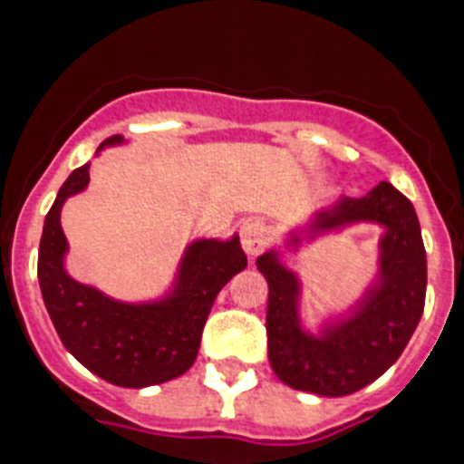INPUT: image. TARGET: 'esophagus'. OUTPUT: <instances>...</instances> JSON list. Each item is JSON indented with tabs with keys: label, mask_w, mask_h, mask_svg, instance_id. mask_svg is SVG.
<instances>
[{
	"label": "esophagus",
	"mask_w": 464,
	"mask_h": 464,
	"mask_svg": "<svg viewBox=\"0 0 464 464\" xmlns=\"http://www.w3.org/2000/svg\"><path fill=\"white\" fill-rule=\"evenodd\" d=\"M268 228L261 219H247L243 221V227H240V243H243L245 255L247 256H256L261 255L266 247H268Z\"/></svg>",
	"instance_id": "obj_1"
}]
</instances>
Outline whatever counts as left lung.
<instances>
[{"label": "left lung", "mask_w": 464, "mask_h": 464, "mask_svg": "<svg viewBox=\"0 0 464 464\" xmlns=\"http://www.w3.org/2000/svg\"><path fill=\"white\" fill-rule=\"evenodd\" d=\"M362 219L388 227L382 237L381 280L348 320L329 327L322 338L299 329L296 277L277 264L276 255L256 261L268 280V360L276 376L289 388L322 397H343L366 388L400 360L420 322L427 259L416 209L404 193L381 182L364 198L338 200L336 208L317 217L313 231Z\"/></svg>", "instance_id": "8db88e82"}]
</instances>
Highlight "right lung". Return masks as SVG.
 Instances as JSON below:
<instances>
[{
  "mask_svg": "<svg viewBox=\"0 0 464 464\" xmlns=\"http://www.w3.org/2000/svg\"><path fill=\"white\" fill-rule=\"evenodd\" d=\"M114 135L104 144L121 142ZM102 149V147H100ZM88 184V163L60 187L39 243V287L60 341L88 372L121 388H147L191 369L217 294L247 266L240 240H200L187 249L175 296L165 304L126 305L79 285L63 268L67 240L60 208Z\"/></svg>",
  "mask_w": 464,
  "mask_h": 464,
  "instance_id": "obj_1",
  "label": "right lung"
}]
</instances>
